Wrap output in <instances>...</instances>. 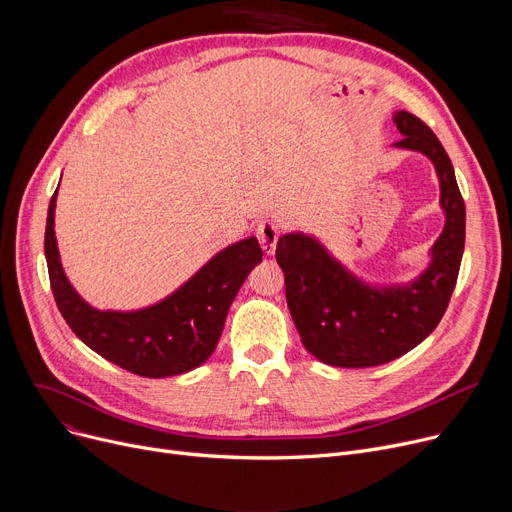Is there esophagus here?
Instances as JSON below:
<instances>
[{
    "label": "esophagus",
    "instance_id": "obj_1",
    "mask_svg": "<svg viewBox=\"0 0 512 512\" xmlns=\"http://www.w3.org/2000/svg\"><path fill=\"white\" fill-rule=\"evenodd\" d=\"M257 238H259V245H261L263 253L272 255L276 251V242L280 238V224H276V222H263V224H259Z\"/></svg>",
    "mask_w": 512,
    "mask_h": 512
}]
</instances>
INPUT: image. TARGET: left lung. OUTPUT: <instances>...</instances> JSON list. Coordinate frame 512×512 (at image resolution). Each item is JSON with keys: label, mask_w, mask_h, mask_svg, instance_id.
<instances>
[{"label": "left lung", "mask_w": 512, "mask_h": 512, "mask_svg": "<svg viewBox=\"0 0 512 512\" xmlns=\"http://www.w3.org/2000/svg\"><path fill=\"white\" fill-rule=\"evenodd\" d=\"M402 139L434 161L446 226L434 261L413 284L371 288L348 274L317 240L280 236L276 259L284 272L286 303L307 351L334 367H375L409 353L436 330L459 278L465 249V201L442 143L423 120L394 114Z\"/></svg>", "instance_id": "1"}]
</instances>
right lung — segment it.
I'll return each instance as SVG.
<instances>
[{
	"label": "right lung",
	"mask_w": 512,
	"mask_h": 512,
	"mask_svg": "<svg viewBox=\"0 0 512 512\" xmlns=\"http://www.w3.org/2000/svg\"><path fill=\"white\" fill-rule=\"evenodd\" d=\"M56 195L58 191L47 209L45 259L53 299L70 330L103 359L143 378H168L205 363L218 346L238 288L263 257L257 238L224 249L153 307L130 313L97 311L64 276L53 230Z\"/></svg>",
	"instance_id": "obj_1"
}]
</instances>
